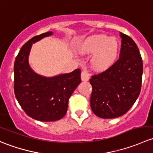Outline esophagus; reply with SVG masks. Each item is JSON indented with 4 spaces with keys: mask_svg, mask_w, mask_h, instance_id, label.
Returning <instances> with one entry per match:
<instances>
[{
    "mask_svg": "<svg viewBox=\"0 0 153 153\" xmlns=\"http://www.w3.org/2000/svg\"><path fill=\"white\" fill-rule=\"evenodd\" d=\"M89 79V73L86 69H84L81 72V80L83 81H87Z\"/></svg>",
    "mask_w": 153,
    "mask_h": 153,
    "instance_id": "1",
    "label": "esophagus"
}]
</instances>
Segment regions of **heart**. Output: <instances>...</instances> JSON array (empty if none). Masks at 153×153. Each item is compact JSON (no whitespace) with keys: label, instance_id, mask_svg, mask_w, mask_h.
<instances>
[{"label":"heart","instance_id":"heart-1","mask_svg":"<svg viewBox=\"0 0 153 153\" xmlns=\"http://www.w3.org/2000/svg\"><path fill=\"white\" fill-rule=\"evenodd\" d=\"M119 52V42L116 38L105 35H94L86 39L79 47V52L92 55V69L103 72L110 68L116 61Z\"/></svg>","mask_w":153,"mask_h":153}]
</instances>
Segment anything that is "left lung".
<instances>
[{"mask_svg":"<svg viewBox=\"0 0 153 153\" xmlns=\"http://www.w3.org/2000/svg\"><path fill=\"white\" fill-rule=\"evenodd\" d=\"M119 59L110 68L89 80L92 87L90 106L101 118H115L124 115L135 102L141 89L143 62L133 40L120 32Z\"/></svg>","mask_w":153,"mask_h":153,"instance_id":"left-lung-1","label":"left lung"}]
</instances>
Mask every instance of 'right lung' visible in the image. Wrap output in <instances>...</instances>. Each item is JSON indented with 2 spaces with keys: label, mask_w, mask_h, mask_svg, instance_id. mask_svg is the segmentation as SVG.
I'll list each match as a JSON object with an SVG mask.
<instances>
[{
  "label": "right lung",
  "mask_w": 153,
  "mask_h": 153,
  "mask_svg": "<svg viewBox=\"0 0 153 153\" xmlns=\"http://www.w3.org/2000/svg\"><path fill=\"white\" fill-rule=\"evenodd\" d=\"M52 35L47 32L33 37L20 49L14 64V91L27 115L40 121H55L66 115L69 98L80 84L81 69L57 76H42L29 64L32 44Z\"/></svg>",
  "instance_id": "obj_1"
}]
</instances>
